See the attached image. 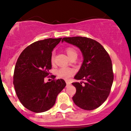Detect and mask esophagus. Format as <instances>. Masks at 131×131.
I'll return each instance as SVG.
<instances>
[{"label":"esophagus","instance_id":"1","mask_svg":"<svg viewBox=\"0 0 131 131\" xmlns=\"http://www.w3.org/2000/svg\"><path fill=\"white\" fill-rule=\"evenodd\" d=\"M66 83H67V85H70V82H68V81H66Z\"/></svg>","mask_w":131,"mask_h":131}]
</instances>
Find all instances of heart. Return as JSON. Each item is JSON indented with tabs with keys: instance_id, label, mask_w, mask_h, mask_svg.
Here are the masks:
<instances>
[{
	"instance_id": "obj_1",
	"label": "heart",
	"mask_w": 131,
	"mask_h": 131,
	"mask_svg": "<svg viewBox=\"0 0 131 131\" xmlns=\"http://www.w3.org/2000/svg\"><path fill=\"white\" fill-rule=\"evenodd\" d=\"M67 55L70 57V58L74 56H77V52L75 50L74 48L68 47L65 49ZM54 61V54L53 53L51 56V62L53 63ZM75 70L73 68L68 67H63L60 68L58 70H57L56 74L59 78H62L64 79H68V78L71 77L74 74Z\"/></svg>"
}]
</instances>
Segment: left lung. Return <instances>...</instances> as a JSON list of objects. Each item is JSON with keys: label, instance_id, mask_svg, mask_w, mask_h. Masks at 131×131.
Segmentation results:
<instances>
[{"label": "left lung", "instance_id": "obj_1", "mask_svg": "<svg viewBox=\"0 0 131 131\" xmlns=\"http://www.w3.org/2000/svg\"><path fill=\"white\" fill-rule=\"evenodd\" d=\"M65 41L80 49L84 57L81 69L74 79L85 82L72 83L76 89L73 97L81 108L92 110L99 107L108 97L114 79L110 57L100 43L85 37H64Z\"/></svg>", "mask_w": 131, "mask_h": 131}]
</instances>
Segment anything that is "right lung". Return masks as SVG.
Listing matches in <instances>:
<instances>
[{"instance_id": "right-lung-1", "label": "right lung", "mask_w": 131, "mask_h": 131, "mask_svg": "<svg viewBox=\"0 0 131 131\" xmlns=\"http://www.w3.org/2000/svg\"><path fill=\"white\" fill-rule=\"evenodd\" d=\"M61 38L46 39L28 46L21 53L13 74V84L16 95L21 104L35 113L50 109L56 102L58 94L66 86L63 79H56L51 75L50 82H44L52 68L51 56Z\"/></svg>"}]
</instances>
